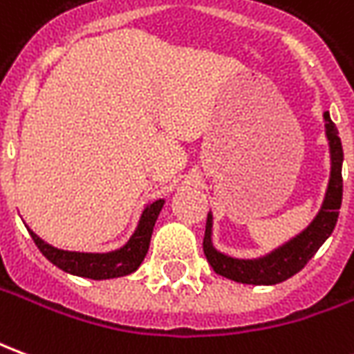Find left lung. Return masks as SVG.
Here are the masks:
<instances>
[{
  "instance_id": "1",
  "label": "left lung",
  "mask_w": 354,
  "mask_h": 354,
  "mask_svg": "<svg viewBox=\"0 0 354 354\" xmlns=\"http://www.w3.org/2000/svg\"><path fill=\"white\" fill-rule=\"evenodd\" d=\"M324 132H326L328 147H330V180H328L326 195L322 201V207L313 218V222L299 231L296 237L286 241L284 245L277 246L266 256L260 258H235L230 254L220 252L212 243V225L214 216L208 212L207 231H205V256L216 273L225 279L243 284H256V286H271L294 277L301 271L305 263L311 260L315 252L324 245L339 216L343 197V147L342 140L337 136V129L330 119V113L324 111Z\"/></svg>"
}]
</instances>
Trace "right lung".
I'll list each match as a JSON object with an SVG mask.
<instances>
[{
	"instance_id": "add662e5",
	"label": "right lung",
	"mask_w": 354,
	"mask_h": 354,
	"mask_svg": "<svg viewBox=\"0 0 354 354\" xmlns=\"http://www.w3.org/2000/svg\"><path fill=\"white\" fill-rule=\"evenodd\" d=\"M165 199H157L153 203H147L142 216H140L138 225L131 235V239L124 243L121 248L111 250V252H72V250H62L57 246L45 243L41 237H37L34 231L30 235L34 239L37 248L47 260L62 269L66 273L93 279V281H106V279H117L124 274L134 273L144 261L151 241L155 222L159 218Z\"/></svg>"
}]
</instances>
